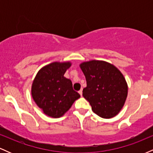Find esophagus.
Instances as JSON below:
<instances>
[{"instance_id":"1","label":"esophagus","mask_w":153,"mask_h":153,"mask_svg":"<svg viewBox=\"0 0 153 153\" xmlns=\"http://www.w3.org/2000/svg\"><path fill=\"white\" fill-rule=\"evenodd\" d=\"M78 93H79V94L80 95V96H82V88L80 89V90L78 91Z\"/></svg>"}]
</instances>
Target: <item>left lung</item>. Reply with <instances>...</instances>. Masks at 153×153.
Segmentation results:
<instances>
[{"instance_id": "left-lung-1", "label": "left lung", "mask_w": 153, "mask_h": 153, "mask_svg": "<svg viewBox=\"0 0 153 153\" xmlns=\"http://www.w3.org/2000/svg\"><path fill=\"white\" fill-rule=\"evenodd\" d=\"M80 66L87 83L82 96L90 103L93 111L102 118L115 117L127 96V85L122 73L104 61H89Z\"/></svg>"}]
</instances>
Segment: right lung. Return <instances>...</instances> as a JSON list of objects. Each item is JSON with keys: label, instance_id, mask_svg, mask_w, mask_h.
Wrapping results in <instances>:
<instances>
[{"label": "right lung", "instance_id": "right-lung-1", "mask_svg": "<svg viewBox=\"0 0 153 153\" xmlns=\"http://www.w3.org/2000/svg\"><path fill=\"white\" fill-rule=\"evenodd\" d=\"M70 67V62L51 63L39 71L33 81V99L49 117H62L75 100L80 97V94L73 90L71 80L64 77Z\"/></svg>", "mask_w": 153, "mask_h": 153}]
</instances>
